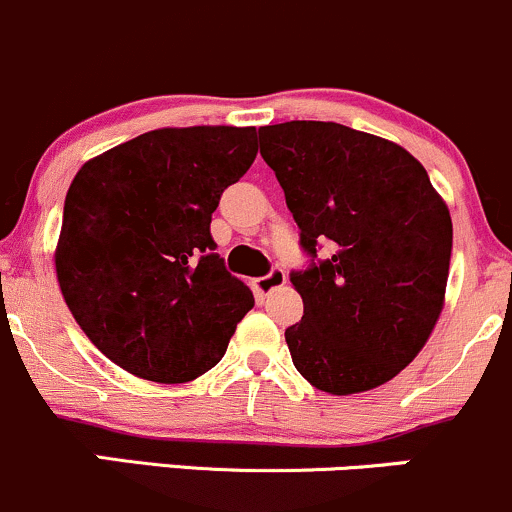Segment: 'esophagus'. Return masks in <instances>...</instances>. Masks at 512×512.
<instances>
[{"label":"esophagus","instance_id":"esophagus-1","mask_svg":"<svg viewBox=\"0 0 512 512\" xmlns=\"http://www.w3.org/2000/svg\"><path fill=\"white\" fill-rule=\"evenodd\" d=\"M284 284H286V272H284L282 267H274L272 272L267 274V277H260L255 282L257 291H260V294H272V291L282 289Z\"/></svg>","mask_w":512,"mask_h":512}]
</instances>
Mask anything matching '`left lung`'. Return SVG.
<instances>
[{
    "label": "left lung",
    "mask_w": 512,
    "mask_h": 512,
    "mask_svg": "<svg viewBox=\"0 0 512 512\" xmlns=\"http://www.w3.org/2000/svg\"><path fill=\"white\" fill-rule=\"evenodd\" d=\"M301 247L333 255L291 274L301 323L284 338L316 389L350 396L386 384L435 330L449 277L452 218L428 172L391 140L333 121L260 128Z\"/></svg>",
    "instance_id": "8db88e82"
}]
</instances>
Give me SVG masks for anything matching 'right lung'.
Returning a JSON list of instances; mask_svg holds the SVG:
<instances>
[{
	"instance_id": "add662e5",
	"label": "right lung",
	"mask_w": 512,
	"mask_h": 512,
	"mask_svg": "<svg viewBox=\"0 0 512 512\" xmlns=\"http://www.w3.org/2000/svg\"><path fill=\"white\" fill-rule=\"evenodd\" d=\"M255 128H157L80 167L55 274L101 355L140 379L187 384L221 362L255 306L211 238L223 189L250 170Z\"/></svg>"
}]
</instances>
